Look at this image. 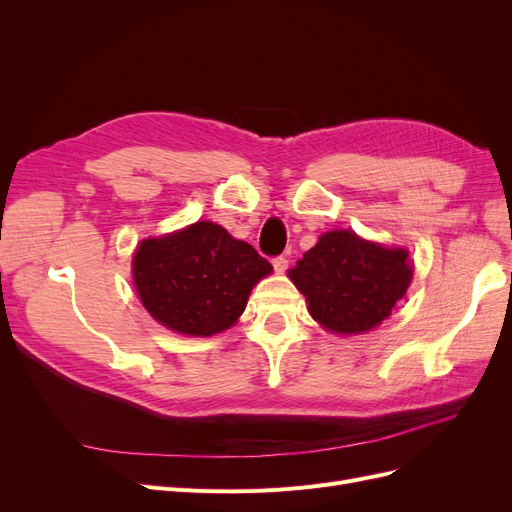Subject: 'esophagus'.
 Returning a JSON list of instances; mask_svg holds the SVG:
<instances>
[{
	"label": "esophagus",
	"mask_w": 512,
	"mask_h": 512,
	"mask_svg": "<svg viewBox=\"0 0 512 512\" xmlns=\"http://www.w3.org/2000/svg\"><path fill=\"white\" fill-rule=\"evenodd\" d=\"M273 269H275L277 273H284V271L288 269V258H286V256H275V258H273Z\"/></svg>",
	"instance_id": "obj_1"
}]
</instances>
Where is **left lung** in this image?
Listing matches in <instances>:
<instances>
[{"mask_svg": "<svg viewBox=\"0 0 512 512\" xmlns=\"http://www.w3.org/2000/svg\"><path fill=\"white\" fill-rule=\"evenodd\" d=\"M322 327L361 333L391 316L412 280L406 250H386L350 230H333L288 271Z\"/></svg>", "mask_w": 512, "mask_h": 512, "instance_id": "1", "label": "left lung"}]
</instances>
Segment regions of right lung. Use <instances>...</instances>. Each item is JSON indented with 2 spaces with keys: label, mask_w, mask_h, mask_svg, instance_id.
Wrapping results in <instances>:
<instances>
[{
  "label": "right lung",
  "mask_w": 512,
  "mask_h": 512,
  "mask_svg": "<svg viewBox=\"0 0 512 512\" xmlns=\"http://www.w3.org/2000/svg\"><path fill=\"white\" fill-rule=\"evenodd\" d=\"M132 265L147 312L168 329L203 337L230 329L254 284L273 271L250 243L213 222L143 241Z\"/></svg>",
  "instance_id": "1"
}]
</instances>
